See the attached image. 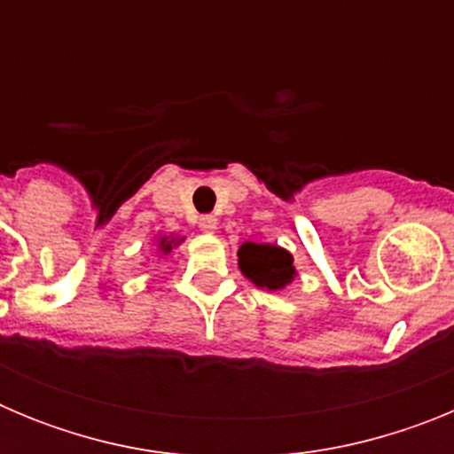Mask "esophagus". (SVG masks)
I'll use <instances>...</instances> for the list:
<instances>
[{
	"instance_id": "34e87169",
	"label": "esophagus",
	"mask_w": 454,
	"mask_h": 454,
	"mask_svg": "<svg viewBox=\"0 0 454 454\" xmlns=\"http://www.w3.org/2000/svg\"><path fill=\"white\" fill-rule=\"evenodd\" d=\"M200 230H202L204 234H214V231L218 230V218H215V215H202V218H200Z\"/></svg>"
}]
</instances>
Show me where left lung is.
Here are the masks:
<instances>
[{
  "mask_svg": "<svg viewBox=\"0 0 454 454\" xmlns=\"http://www.w3.org/2000/svg\"><path fill=\"white\" fill-rule=\"evenodd\" d=\"M239 268L246 279L263 291H282L295 279L293 254L270 243H243L239 247Z\"/></svg>",
  "mask_w": 454,
  "mask_h": 454,
  "instance_id": "left-lung-1",
  "label": "left lung"
}]
</instances>
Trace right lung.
Masks as SVG:
<instances>
[{"label":"right lung","instance_id":"add662e5","mask_svg":"<svg viewBox=\"0 0 454 454\" xmlns=\"http://www.w3.org/2000/svg\"><path fill=\"white\" fill-rule=\"evenodd\" d=\"M156 254L159 256H166L170 254L172 250L177 246H182L184 243V236H156Z\"/></svg>","mask_w":454,"mask_h":454}]
</instances>
